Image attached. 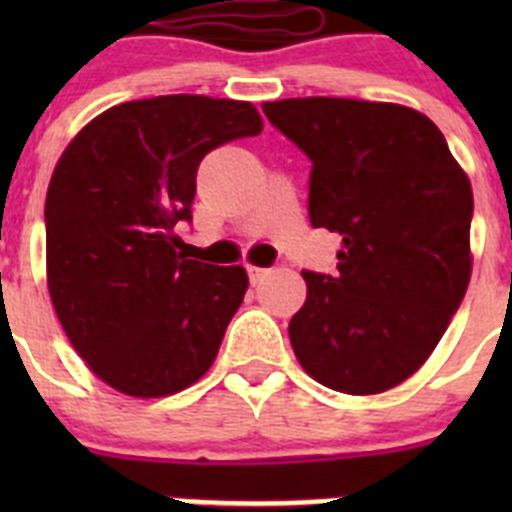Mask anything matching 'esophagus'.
Segmentation results:
<instances>
[{
  "label": "esophagus",
  "instance_id": "esophagus-1",
  "mask_svg": "<svg viewBox=\"0 0 512 512\" xmlns=\"http://www.w3.org/2000/svg\"><path fill=\"white\" fill-rule=\"evenodd\" d=\"M248 277H251V284H259L266 277V269H261V266H248Z\"/></svg>",
  "mask_w": 512,
  "mask_h": 512
}]
</instances>
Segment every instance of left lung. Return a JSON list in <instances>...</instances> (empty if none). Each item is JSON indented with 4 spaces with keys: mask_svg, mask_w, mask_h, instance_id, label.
I'll list each match as a JSON object with an SVG mask.
<instances>
[{
    "mask_svg": "<svg viewBox=\"0 0 512 512\" xmlns=\"http://www.w3.org/2000/svg\"><path fill=\"white\" fill-rule=\"evenodd\" d=\"M312 161V228L341 235L338 271H302L289 341L315 382L379 395L428 361L472 277V184L423 112L395 102H264Z\"/></svg>",
    "mask_w": 512,
    "mask_h": 512,
    "instance_id": "left-lung-1",
    "label": "left lung"
}]
</instances>
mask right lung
Segmentation results:
<instances>
[{
	"label": "right lung",
	"instance_id": "obj_1",
	"mask_svg": "<svg viewBox=\"0 0 512 512\" xmlns=\"http://www.w3.org/2000/svg\"><path fill=\"white\" fill-rule=\"evenodd\" d=\"M264 130L251 102L166 94L104 110L74 135L45 197V277L71 346L130 397L187 390L248 289L243 266L182 256L197 166Z\"/></svg>",
	"mask_w": 512,
	"mask_h": 512
}]
</instances>
